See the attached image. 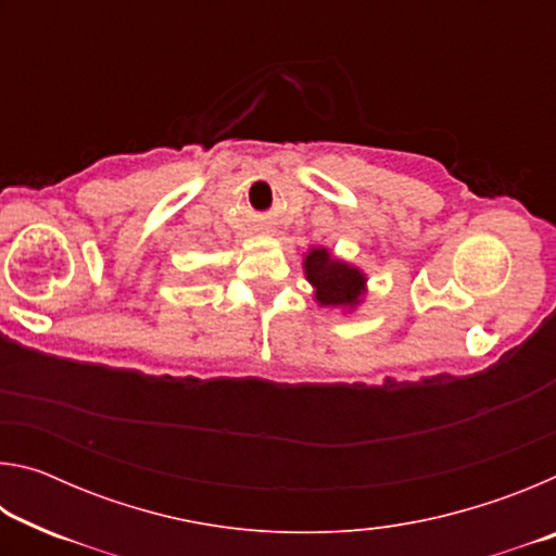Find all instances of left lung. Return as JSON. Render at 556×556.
I'll return each mask as SVG.
<instances>
[{"mask_svg": "<svg viewBox=\"0 0 556 556\" xmlns=\"http://www.w3.org/2000/svg\"><path fill=\"white\" fill-rule=\"evenodd\" d=\"M301 267L318 306L338 308L341 314H353L363 306L368 294V275L361 267L336 257L324 244L308 248Z\"/></svg>", "mask_w": 556, "mask_h": 556, "instance_id": "8db88e82", "label": "left lung"}]
</instances>
